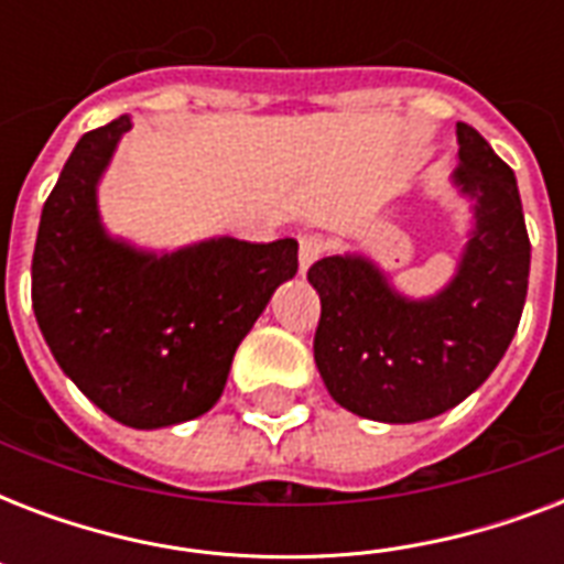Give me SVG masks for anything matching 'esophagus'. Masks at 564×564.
I'll list each match as a JSON object with an SVG mask.
<instances>
[{
  "mask_svg": "<svg viewBox=\"0 0 564 564\" xmlns=\"http://www.w3.org/2000/svg\"><path fill=\"white\" fill-rule=\"evenodd\" d=\"M327 251V239L322 234H307V237H301L299 242V265L301 272H307L310 265L316 263L318 257Z\"/></svg>",
  "mask_w": 564,
  "mask_h": 564,
  "instance_id": "1",
  "label": "esophagus"
}]
</instances>
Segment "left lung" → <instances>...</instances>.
<instances>
[{
  "mask_svg": "<svg viewBox=\"0 0 564 564\" xmlns=\"http://www.w3.org/2000/svg\"><path fill=\"white\" fill-rule=\"evenodd\" d=\"M456 187L474 198V237L436 299L410 301L362 257H322L307 281L322 299L313 357L327 392L362 419L412 424L465 401L521 322L530 237L516 175L480 131L459 122Z\"/></svg>",
  "mask_w": 564,
  "mask_h": 564,
  "instance_id": "1",
  "label": "left lung"
}]
</instances>
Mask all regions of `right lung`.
I'll use <instances>...</instances> for the list:
<instances>
[{
    "instance_id": "1",
    "label": "right lung",
    "mask_w": 564,
    "mask_h": 564,
    "mask_svg": "<svg viewBox=\"0 0 564 564\" xmlns=\"http://www.w3.org/2000/svg\"><path fill=\"white\" fill-rule=\"evenodd\" d=\"M128 128L119 117L87 131L64 163L40 216L31 304L64 375L110 419L154 430L219 401L239 343L299 272V242L221 237L158 257L110 239L96 181Z\"/></svg>"
}]
</instances>
